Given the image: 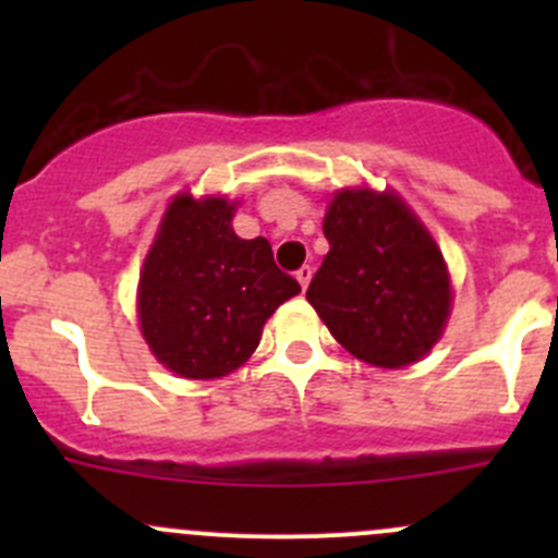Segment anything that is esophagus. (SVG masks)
Listing matches in <instances>:
<instances>
[{
  "mask_svg": "<svg viewBox=\"0 0 558 558\" xmlns=\"http://www.w3.org/2000/svg\"><path fill=\"white\" fill-rule=\"evenodd\" d=\"M311 278H313V267H311V264H305V267H302V269H296V280H300L302 289H307V286H311Z\"/></svg>",
  "mask_w": 558,
  "mask_h": 558,
  "instance_id": "esophagus-1",
  "label": "esophagus"
}]
</instances>
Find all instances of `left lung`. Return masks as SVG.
<instances>
[{
  "instance_id": "left-lung-1",
  "label": "left lung",
  "mask_w": 558,
  "mask_h": 558,
  "mask_svg": "<svg viewBox=\"0 0 558 558\" xmlns=\"http://www.w3.org/2000/svg\"><path fill=\"white\" fill-rule=\"evenodd\" d=\"M329 253L307 302L335 340L373 367H408L432 351L451 313L446 258L391 191L342 189L324 218Z\"/></svg>"
}]
</instances>
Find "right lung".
I'll return each instance as SVG.
<instances>
[{
	"mask_svg": "<svg viewBox=\"0 0 558 558\" xmlns=\"http://www.w3.org/2000/svg\"><path fill=\"white\" fill-rule=\"evenodd\" d=\"M234 202L178 194L140 272V329L154 356L180 378H223L251 359L262 326L300 283L264 238L232 229Z\"/></svg>",
	"mask_w": 558,
	"mask_h": 558,
	"instance_id": "obj_1",
	"label": "right lung"
}]
</instances>
